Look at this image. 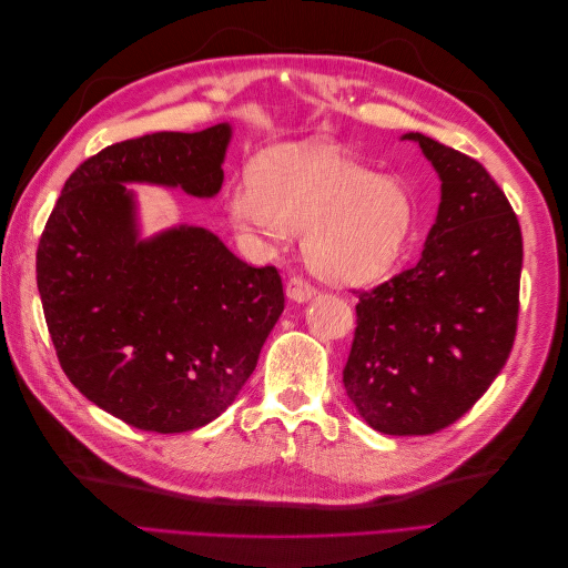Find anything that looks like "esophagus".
Segmentation results:
<instances>
[{
	"mask_svg": "<svg viewBox=\"0 0 568 568\" xmlns=\"http://www.w3.org/2000/svg\"><path fill=\"white\" fill-rule=\"evenodd\" d=\"M286 296L291 301H296V303H305V301H311L315 296V288L301 277H291L286 282Z\"/></svg>",
	"mask_w": 568,
	"mask_h": 568,
	"instance_id": "obj_1",
	"label": "esophagus"
}]
</instances>
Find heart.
<instances>
[{"mask_svg":"<svg viewBox=\"0 0 568 568\" xmlns=\"http://www.w3.org/2000/svg\"><path fill=\"white\" fill-rule=\"evenodd\" d=\"M227 211L274 242L303 230L307 267L343 286L382 280L419 232V203L403 178L376 175L322 140L257 153L251 178L230 186Z\"/></svg>","mask_w":568,"mask_h":568,"instance_id":"heart-1","label":"heart"}]
</instances>
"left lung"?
Masks as SVG:
<instances>
[{
  "instance_id": "left-lung-1",
  "label": "left lung",
  "mask_w": 568,
  "mask_h": 568,
  "mask_svg": "<svg viewBox=\"0 0 568 568\" xmlns=\"http://www.w3.org/2000/svg\"><path fill=\"white\" fill-rule=\"evenodd\" d=\"M440 203L417 265L355 305L343 386L357 415L388 436H426L457 422L505 367L519 317V220L488 170L422 132Z\"/></svg>"
}]
</instances>
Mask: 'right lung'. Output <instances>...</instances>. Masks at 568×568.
Wrapping results in <instances>:
<instances>
[{
  "label": "right lung",
  "instance_id": "right-lung-1",
  "mask_svg": "<svg viewBox=\"0 0 568 568\" xmlns=\"http://www.w3.org/2000/svg\"><path fill=\"white\" fill-rule=\"evenodd\" d=\"M232 125L120 142L65 180L38 246V288L59 363L109 415L156 434L225 412L284 311L282 277L205 227L142 236L125 184L213 199Z\"/></svg>",
  "mask_w": 568,
  "mask_h": 568
}]
</instances>
